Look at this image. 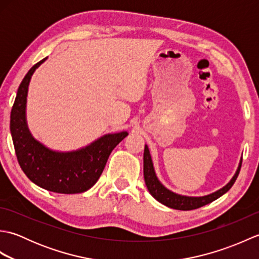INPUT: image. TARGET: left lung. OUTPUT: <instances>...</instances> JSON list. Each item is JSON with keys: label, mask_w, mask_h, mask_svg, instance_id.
<instances>
[{"label": "left lung", "mask_w": 259, "mask_h": 259, "mask_svg": "<svg viewBox=\"0 0 259 259\" xmlns=\"http://www.w3.org/2000/svg\"><path fill=\"white\" fill-rule=\"evenodd\" d=\"M241 161H243V159H240L238 168L236 170V174L234 175V177L230 179L229 183L226 186H224L222 189L214 191L210 195H206L201 197H189V196L176 194V192L167 189L166 187L159 181L157 175L155 172V168H153L149 148H148L147 145H145V151H144L145 183L151 196L155 198V199H157L159 202H161L162 205L172 209H178V210H192V209H197L207 205V203H210L211 201L218 199L219 197H222L224 194H226V192L232 188V186L235 184L236 179L238 177V174L240 171V167H241Z\"/></svg>", "instance_id": "left-lung-1"}]
</instances>
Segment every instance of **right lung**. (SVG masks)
I'll return each mask as SVG.
<instances>
[{
  "instance_id": "add662e5",
  "label": "right lung",
  "mask_w": 259,
  "mask_h": 259,
  "mask_svg": "<svg viewBox=\"0 0 259 259\" xmlns=\"http://www.w3.org/2000/svg\"><path fill=\"white\" fill-rule=\"evenodd\" d=\"M48 58L33 65L16 92L10 129L20 167L32 183L58 194L89 190L103 171L110 153L128 133L108 134L81 149L68 152L49 149L33 137L26 122V97L33 73Z\"/></svg>"
}]
</instances>
